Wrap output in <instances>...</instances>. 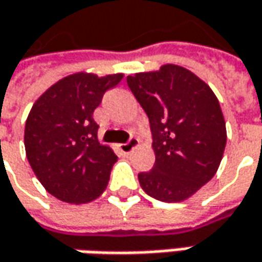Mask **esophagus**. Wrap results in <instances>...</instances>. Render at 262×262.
<instances>
[{"label":"esophagus","instance_id":"1","mask_svg":"<svg viewBox=\"0 0 262 262\" xmlns=\"http://www.w3.org/2000/svg\"><path fill=\"white\" fill-rule=\"evenodd\" d=\"M138 146V140H137L136 137H131L126 143H122V144H119V150L124 153V155H128V153H131L136 147Z\"/></svg>","mask_w":262,"mask_h":262}]
</instances>
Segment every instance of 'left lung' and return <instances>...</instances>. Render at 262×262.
Here are the masks:
<instances>
[{
    "instance_id": "left-lung-1",
    "label": "left lung",
    "mask_w": 262,
    "mask_h": 262,
    "mask_svg": "<svg viewBox=\"0 0 262 262\" xmlns=\"http://www.w3.org/2000/svg\"><path fill=\"white\" fill-rule=\"evenodd\" d=\"M148 116L156 162L138 173L146 194L184 201L216 175L226 147V124L213 90L184 67L126 77Z\"/></svg>"
}]
</instances>
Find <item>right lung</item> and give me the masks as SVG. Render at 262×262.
Segmentation results:
<instances>
[{"label": "right lung", "mask_w": 262, "mask_h": 262, "mask_svg": "<svg viewBox=\"0 0 262 262\" xmlns=\"http://www.w3.org/2000/svg\"><path fill=\"white\" fill-rule=\"evenodd\" d=\"M122 77H64L36 100L27 116L26 156L39 182L58 200L83 204L106 189L118 157L99 143L93 112Z\"/></svg>", "instance_id": "add662e5"}]
</instances>
